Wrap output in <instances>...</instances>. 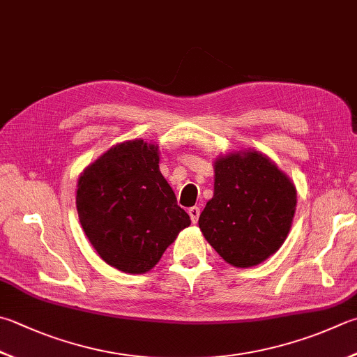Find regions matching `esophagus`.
I'll use <instances>...</instances> for the list:
<instances>
[{"instance_id": "obj_1", "label": "esophagus", "mask_w": 357, "mask_h": 357, "mask_svg": "<svg viewBox=\"0 0 357 357\" xmlns=\"http://www.w3.org/2000/svg\"><path fill=\"white\" fill-rule=\"evenodd\" d=\"M190 218H191V220H192V224H197V220H199V216H200V208L199 206H192V208H190Z\"/></svg>"}]
</instances>
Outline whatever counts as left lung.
Returning a JSON list of instances; mask_svg holds the SVG:
<instances>
[{
	"label": "left lung",
	"mask_w": 357,
	"mask_h": 357,
	"mask_svg": "<svg viewBox=\"0 0 357 357\" xmlns=\"http://www.w3.org/2000/svg\"><path fill=\"white\" fill-rule=\"evenodd\" d=\"M297 190L264 153L230 152L214 160V194L199 227L222 259L234 267L261 264L291 231Z\"/></svg>",
	"instance_id": "8db88e82"
}]
</instances>
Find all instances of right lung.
<instances>
[{
    "instance_id": "obj_1",
    "label": "right lung",
    "mask_w": 357,
    "mask_h": 357,
    "mask_svg": "<svg viewBox=\"0 0 357 357\" xmlns=\"http://www.w3.org/2000/svg\"><path fill=\"white\" fill-rule=\"evenodd\" d=\"M158 163L157 144L129 139L110 147L79 176L80 225L99 257L121 272H149L191 225Z\"/></svg>"
}]
</instances>
